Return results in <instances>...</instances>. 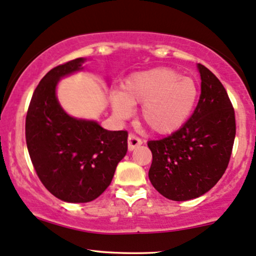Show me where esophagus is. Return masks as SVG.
<instances>
[{
  "label": "esophagus",
  "instance_id": "obj_1",
  "mask_svg": "<svg viewBox=\"0 0 256 256\" xmlns=\"http://www.w3.org/2000/svg\"><path fill=\"white\" fill-rule=\"evenodd\" d=\"M142 144V140L140 138H138L136 135L134 134H129L128 136V150H134L135 148Z\"/></svg>",
  "mask_w": 256,
  "mask_h": 256
}]
</instances>
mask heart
<instances>
[{
    "instance_id": "obj_1",
    "label": "heart",
    "mask_w": 256,
    "mask_h": 256,
    "mask_svg": "<svg viewBox=\"0 0 256 256\" xmlns=\"http://www.w3.org/2000/svg\"><path fill=\"white\" fill-rule=\"evenodd\" d=\"M197 84L170 68H156L132 74L122 91L112 97L114 114L130 118L132 106H141V118L154 133L172 134L188 122L198 100Z\"/></svg>"
}]
</instances>
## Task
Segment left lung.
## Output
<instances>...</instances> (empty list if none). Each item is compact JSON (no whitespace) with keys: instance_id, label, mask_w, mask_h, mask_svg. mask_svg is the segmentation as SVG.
Listing matches in <instances>:
<instances>
[{"instance_id":"left-lung-1","label":"left lung","mask_w":256,"mask_h":256,"mask_svg":"<svg viewBox=\"0 0 256 256\" xmlns=\"http://www.w3.org/2000/svg\"><path fill=\"white\" fill-rule=\"evenodd\" d=\"M200 96L194 114L179 130L148 141L153 160L148 176L156 190L171 200L206 194L224 174L234 146L235 112L218 78L204 65Z\"/></svg>"}]
</instances>
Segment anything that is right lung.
Instances as JSON below:
<instances>
[{"instance_id": "obj_1", "label": "right lung", "mask_w": 256, "mask_h": 256, "mask_svg": "<svg viewBox=\"0 0 256 256\" xmlns=\"http://www.w3.org/2000/svg\"><path fill=\"white\" fill-rule=\"evenodd\" d=\"M77 58L47 72L32 96L26 142L44 186L68 203H88L106 191L128 150L126 130H106L96 121L76 118L56 94L60 78L83 70Z\"/></svg>"}]
</instances>
